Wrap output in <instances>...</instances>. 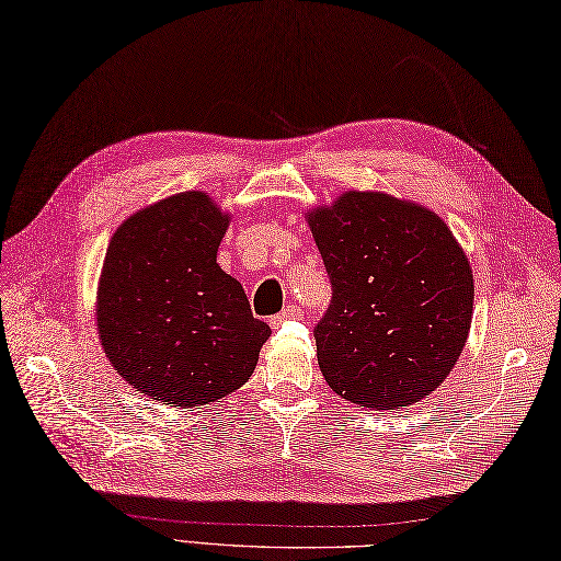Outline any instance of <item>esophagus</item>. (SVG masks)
<instances>
[{
    "instance_id": "1",
    "label": "esophagus",
    "mask_w": 561,
    "mask_h": 561,
    "mask_svg": "<svg viewBox=\"0 0 561 561\" xmlns=\"http://www.w3.org/2000/svg\"><path fill=\"white\" fill-rule=\"evenodd\" d=\"M302 317H305L302 307L290 305V307H285L280 313H276V317H273L268 323H271L273 328H278V325H283L285 321H295V319H302Z\"/></svg>"
}]
</instances>
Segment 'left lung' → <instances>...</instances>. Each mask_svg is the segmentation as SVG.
<instances>
[{
	"mask_svg": "<svg viewBox=\"0 0 561 561\" xmlns=\"http://www.w3.org/2000/svg\"><path fill=\"white\" fill-rule=\"evenodd\" d=\"M333 285L313 328L325 383L366 409L421 402L453 371L473 319V271L443 218L386 193L307 211Z\"/></svg>",
	"mask_w": 561,
	"mask_h": 561,
	"instance_id": "left-lung-1",
	"label": "left lung"
}]
</instances>
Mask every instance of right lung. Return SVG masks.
<instances>
[{
	"mask_svg": "<svg viewBox=\"0 0 561 561\" xmlns=\"http://www.w3.org/2000/svg\"><path fill=\"white\" fill-rule=\"evenodd\" d=\"M230 214L199 190L135 211L108 242L98 285L100 343L149 400L202 407L248 383L271 328L216 264Z\"/></svg>",
	"mask_w": 561,
	"mask_h": 561,
	"instance_id": "right-lung-1",
	"label": "right lung"
}]
</instances>
